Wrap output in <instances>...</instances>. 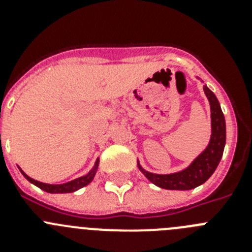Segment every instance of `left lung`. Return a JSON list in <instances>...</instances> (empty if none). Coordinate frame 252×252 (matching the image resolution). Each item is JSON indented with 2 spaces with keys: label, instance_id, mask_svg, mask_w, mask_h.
I'll return each instance as SVG.
<instances>
[{
  "label": "left lung",
  "instance_id": "obj_1",
  "mask_svg": "<svg viewBox=\"0 0 252 252\" xmlns=\"http://www.w3.org/2000/svg\"><path fill=\"white\" fill-rule=\"evenodd\" d=\"M203 91L211 106V140L207 148L202 151L188 168L173 173V174H154L142 169L137 162L139 169L142 171L151 183L162 189L170 190H189L203 184L209 177L215 173L221 158L223 155V149L226 145V121L223 112L221 110L220 102L215 93L207 86H203Z\"/></svg>",
  "mask_w": 252,
  "mask_h": 252
}]
</instances>
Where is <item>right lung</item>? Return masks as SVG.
Here are the masks:
<instances>
[{"label":"right lung","instance_id":"right-lung-1","mask_svg":"<svg viewBox=\"0 0 252 252\" xmlns=\"http://www.w3.org/2000/svg\"><path fill=\"white\" fill-rule=\"evenodd\" d=\"M98 164H99V159L95 160V164L94 166H93L92 170L88 173L87 175H83V177L81 178H77V179L74 180H70V182H68V183H64V184H46V183H41V182H37V180L32 179V178H30L29 175H26L24 171L20 169V171L22 173V175L26 178V179L30 182V183L35 184L36 187H39L40 189H43V190H45V192L48 193H72V192H75V190H78V189L83 188V187H86L87 184H90L91 182L93 180V178H94L95 173H97V169H98Z\"/></svg>","mask_w":252,"mask_h":252}]
</instances>
